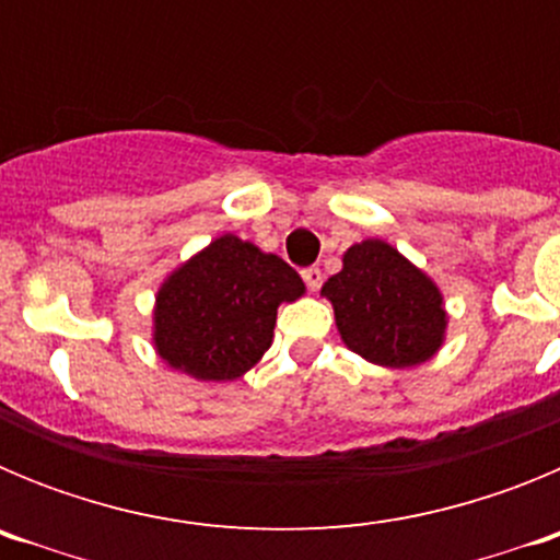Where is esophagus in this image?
Instances as JSON below:
<instances>
[{
  "instance_id": "1",
  "label": "esophagus",
  "mask_w": 560,
  "mask_h": 560,
  "mask_svg": "<svg viewBox=\"0 0 560 560\" xmlns=\"http://www.w3.org/2000/svg\"><path fill=\"white\" fill-rule=\"evenodd\" d=\"M303 280H305V285H308L311 291H316L319 285H323V271L316 269V266H311V269L303 271Z\"/></svg>"
}]
</instances>
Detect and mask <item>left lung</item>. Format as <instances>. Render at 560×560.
I'll return each instance as SVG.
<instances>
[{"label":"left lung","mask_w":560,"mask_h":560,"mask_svg":"<svg viewBox=\"0 0 560 560\" xmlns=\"http://www.w3.org/2000/svg\"><path fill=\"white\" fill-rule=\"evenodd\" d=\"M341 341L370 364L418 368L446 341V303L438 283L381 237H368L341 255V271L328 277Z\"/></svg>","instance_id":"left-lung-1"}]
</instances>
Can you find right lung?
<instances>
[{"label":"right lung","instance_id":"1","mask_svg":"<svg viewBox=\"0 0 560 560\" xmlns=\"http://www.w3.org/2000/svg\"><path fill=\"white\" fill-rule=\"evenodd\" d=\"M303 294L283 257L226 232L160 285L153 350L190 378L235 381L271 348L277 308Z\"/></svg>","mask_w":560,"mask_h":560}]
</instances>
